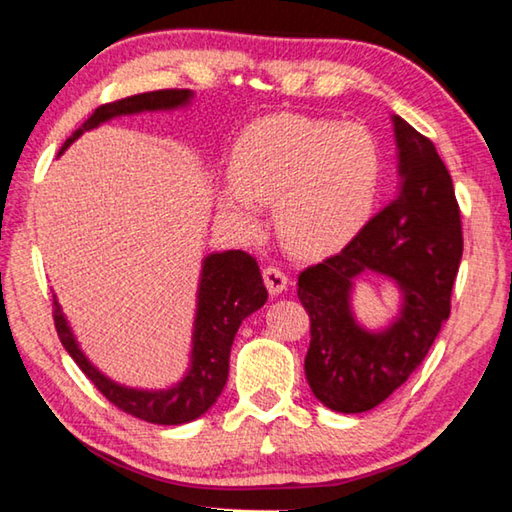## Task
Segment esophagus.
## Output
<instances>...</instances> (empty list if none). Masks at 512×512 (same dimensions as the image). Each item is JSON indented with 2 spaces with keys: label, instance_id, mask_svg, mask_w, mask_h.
<instances>
[{
  "label": "esophagus",
  "instance_id": "34e87169",
  "mask_svg": "<svg viewBox=\"0 0 512 512\" xmlns=\"http://www.w3.org/2000/svg\"><path fill=\"white\" fill-rule=\"evenodd\" d=\"M264 284L271 296H280L282 291H287V284H289V277L284 275V271H280L277 266H266L264 268Z\"/></svg>",
  "mask_w": 512,
  "mask_h": 512
}]
</instances>
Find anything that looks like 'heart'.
Returning <instances> with one entry per match:
<instances>
[{
  "label": "heart",
  "instance_id": "heart-1",
  "mask_svg": "<svg viewBox=\"0 0 512 512\" xmlns=\"http://www.w3.org/2000/svg\"><path fill=\"white\" fill-rule=\"evenodd\" d=\"M379 183L381 151L366 126L277 115L237 137L219 210L237 228L257 232L262 203H273L284 244L314 257L348 244L366 225Z\"/></svg>",
  "mask_w": 512,
  "mask_h": 512
}]
</instances>
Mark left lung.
Returning a JSON list of instances; mask_svg holds the SVG:
<instances>
[{
  "mask_svg": "<svg viewBox=\"0 0 512 512\" xmlns=\"http://www.w3.org/2000/svg\"><path fill=\"white\" fill-rule=\"evenodd\" d=\"M397 146L395 201L363 225L339 255L298 277L311 318L305 375L327 409L363 413L393 395L427 357L449 318L463 255L461 214L452 176L436 146L393 115ZM379 274L398 297L396 316L377 330L353 314L357 281Z\"/></svg>",
  "mask_w": 512,
  "mask_h": 512,
  "instance_id": "1",
  "label": "left lung"
}]
</instances>
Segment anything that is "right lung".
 <instances>
[{
  "label": "right lung",
  "instance_id": "add662e5",
  "mask_svg": "<svg viewBox=\"0 0 512 512\" xmlns=\"http://www.w3.org/2000/svg\"><path fill=\"white\" fill-rule=\"evenodd\" d=\"M192 101V90H158L106 103L92 112L90 119L63 144L60 153L67 151L83 133L94 131L110 119L142 115V112H171L187 108ZM266 298L268 291L259 266L244 250H223V253L205 255L201 275H198L189 366L185 375L167 388H133L103 375L81 350L56 293L54 323L69 357L121 411L151 424H187L201 418L219 400L225 381H228L230 348L237 329L244 323V318L264 307Z\"/></svg>",
  "mask_w": 512,
  "mask_h": 512
}]
</instances>
